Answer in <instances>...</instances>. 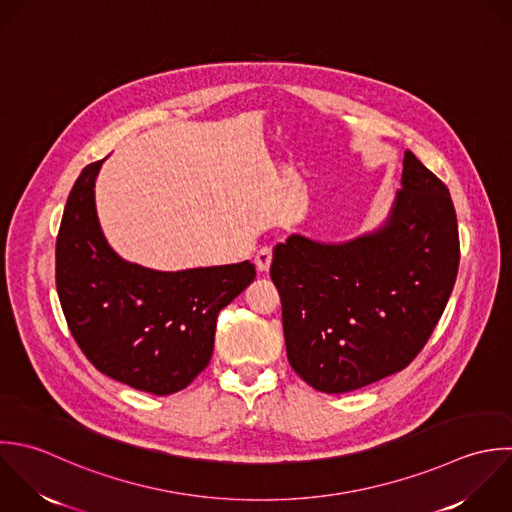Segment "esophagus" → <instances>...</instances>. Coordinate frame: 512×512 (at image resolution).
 <instances>
[{
  "instance_id": "1",
  "label": "esophagus",
  "mask_w": 512,
  "mask_h": 512,
  "mask_svg": "<svg viewBox=\"0 0 512 512\" xmlns=\"http://www.w3.org/2000/svg\"><path fill=\"white\" fill-rule=\"evenodd\" d=\"M271 261H273V251L269 247H263L257 251L255 255V267L259 273H267L269 267H271Z\"/></svg>"
}]
</instances>
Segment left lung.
I'll return each mask as SVG.
<instances>
[{
	"label": "left lung",
	"instance_id": "8db88e82",
	"mask_svg": "<svg viewBox=\"0 0 512 512\" xmlns=\"http://www.w3.org/2000/svg\"><path fill=\"white\" fill-rule=\"evenodd\" d=\"M447 185L405 151L383 227L327 245L289 235L273 249L287 359L321 393H349L403 371L435 331L459 271Z\"/></svg>",
	"mask_w": 512,
	"mask_h": 512
}]
</instances>
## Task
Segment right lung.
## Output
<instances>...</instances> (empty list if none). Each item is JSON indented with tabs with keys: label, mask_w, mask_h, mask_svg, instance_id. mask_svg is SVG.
Listing matches in <instances>:
<instances>
[{
	"label": "right lung",
	"mask_w": 512,
	"mask_h": 512,
	"mask_svg": "<svg viewBox=\"0 0 512 512\" xmlns=\"http://www.w3.org/2000/svg\"><path fill=\"white\" fill-rule=\"evenodd\" d=\"M101 161L77 177L55 243V285L67 327L103 375L153 395L185 389L213 353L217 315L255 279L249 261L177 273L123 261L95 213Z\"/></svg>",
	"instance_id": "right-lung-1"
}]
</instances>
